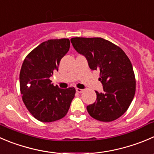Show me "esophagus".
<instances>
[{
    "label": "esophagus",
    "mask_w": 154,
    "mask_h": 154,
    "mask_svg": "<svg viewBox=\"0 0 154 154\" xmlns=\"http://www.w3.org/2000/svg\"><path fill=\"white\" fill-rule=\"evenodd\" d=\"M76 91H77V92H79V93H81V92H83L84 90L82 89H79V88H76Z\"/></svg>",
    "instance_id": "1"
}]
</instances>
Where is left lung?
<instances>
[{"label": "left lung", "mask_w": 154, "mask_h": 154, "mask_svg": "<svg viewBox=\"0 0 154 154\" xmlns=\"http://www.w3.org/2000/svg\"><path fill=\"white\" fill-rule=\"evenodd\" d=\"M74 48L83 55L92 70H99L104 92L95 91L97 99L86 107L92 118L111 122L129 108L135 93V77L129 57L123 50L101 37H73Z\"/></svg>", "instance_id": "8db88e82"}]
</instances>
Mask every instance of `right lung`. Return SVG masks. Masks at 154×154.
<instances>
[{"label": "right lung", "mask_w": 154, "mask_h": 154, "mask_svg": "<svg viewBox=\"0 0 154 154\" xmlns=\"http://www.w3.org/2000/svg\"><path fill=\"white\" fill-rule=\"evenodd\" d=\"M69 48L68 38L48 40L30 52L22 63L19 74L22 101L39 121L50 123L63 118L74 98V87L60 89L50 79Z\"/></svg>", "instance_id": "right-lung-1"}]
</instances>
